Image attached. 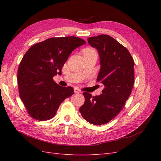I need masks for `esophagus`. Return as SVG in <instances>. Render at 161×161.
I'll return each instance as SVG.
<instances>
[{
    "mask_svg": "<svg viewBox=\"0 0 161 161\" xmlns=\"http://www.w3.org/2000/svg\"><path fill=\"white\" fill-rule=\"evenodd\" d=\"M74 91H75V92H76V93H80V92H81V91L78 88H75Z\"/></svg>",
    "mask_w": 161,
    "mask_h": 161,
    "instance_id": "1",
    "label": "esophagus"
}]
</instances>
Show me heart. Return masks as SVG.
<instances>
[{
    "label": "heart",
    "instance_id": "heart-1",
    "mask_svg": "<svg viewBox=\"0 0 161 161\" xmlns=\"http://www.w3.org/2000/svg\"><path fill=\"white\" fill-rule=\"evenodd\" d=\"M83 53L85 56H89V55H92V54H97V52L94 50L92 49V48L91 47H87L85 48V49L83 50Z\"/></svg>",
    "mask_w": 161,
    "mask_h": 161
}]
</instances>
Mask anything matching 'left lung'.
Masks as SVG:
<instances>
[{
	"mask_svg": "<svg viewBox=\"0 0 161 161\" xmlns=\"http://www.w3.org/2000/svg\"><path fill=\"white\" fill-rule=\"evenodd\" d=\"M87 40L99 53L101 70L97 81L105 88L98 96L83 92L85 101L79 111L88 122L100 125L113 119L125 106L134 83V61L127 48L108 35Z\"/></svg>",
	"mask_w": 161,
	"mask_h": 161,
	"instance_id": "1",
	"label": "left lung"
}]
</instances>
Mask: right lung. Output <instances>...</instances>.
Wrapping results in <instances>:
<instances>
[{
    "mask_svg": "<svg viewBox=\"0 0 161 161\" xmlns=\"http://www.w3.org/2000/svg\"><path fill=\"white\" fill-rule=\"evenodd\" d=\"M85 43L75 36L51 37L33 44L23 56L17 71L19 93L32 118L52 119L74 93L72 87L59 86L53 77L60 74L72 52Z\"/></svg>",
    "mask_w": 161,
    "mask_h": 161,
    "instance_id": "right-lung-1",
    "label": "right lung"
}]
</instances>
